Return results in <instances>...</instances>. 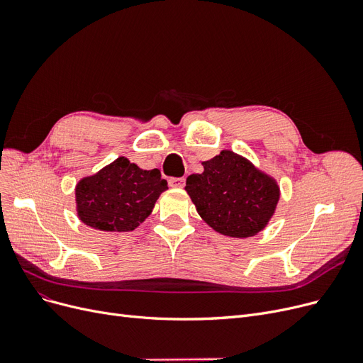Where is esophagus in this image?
Wrapping results in <instances>:
<instances>
[{"instance_id":"obj_1","label":"esophagus","mask_w":363,"mask_h":363,"mask_svg":"<svg viewBox=\"0 0 363 363\" xmlns=\"http://www.w3.org/2000/svg\"><path fill=\"white\" fill-rule=\"evenodd\" d=\"M169 185L172 188H182L185 185V179L184 178H170Z\"/></svg>"}]
</instances>
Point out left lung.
Here are the masks:
<instances>
[{
	"label": "left lung",
	"mask_w": 363,
	"mask_h": 363,
	"mask_svg": "<svg viewBox=\"0 0 363 363\" xmlns=\"http://www.w3.org/2000/svg\"><path fill=\"white\" fill-rule=\"evenodd\" d=\"M186 178L185 191L200 218L228 238H250L272 220L280 199L277 181L246 157L223 150Z\"/></svg>",
	"instance_id": "8db88e82"
}]
</instances>
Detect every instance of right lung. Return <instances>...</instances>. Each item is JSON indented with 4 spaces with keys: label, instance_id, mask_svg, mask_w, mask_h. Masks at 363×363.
<instances>
[{
    "label": "right lung",
    "instance_id": "add662e5",
    "mask_svg": "<svg viewBox=\"0 0 363 363\" xmlns=\"http://www.w3.org/2000/svg\"><path fill=\"white\" fill-rule=\"evenodd\" d=\"M166 190L167 181L159 169L144 170L121 155L77 182V216L99 231H132L151 215Z\"/></svg>",
    "mask_w": 363,
    "mask_h": 363
}]
</instances>
